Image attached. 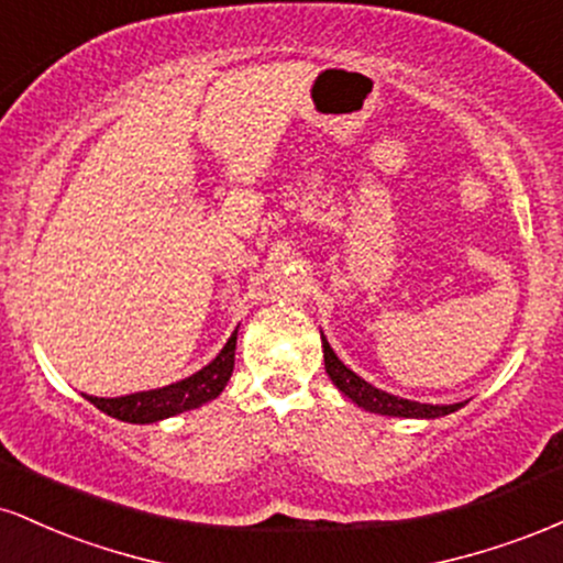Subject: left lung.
Listing matches in <instances>:
<instances>
[{
  "mask_svg": "<svg viewBox=\"0 0 563 563\" xmlns=\"http://www.w3.org/2000/svg\"><path fill=\"white\" fill-rule=\"evenodd\" d=\"M322 352H325V373L331 376L333 384L339 386V389L344 391L354 405H360L367 412H378V416H399V418H439V416H450V412H455L457 407H463L461 402L455 405L412 402V399L394 397L389 391L376 389V386L367 384V380L360 378L357 373L349 371V367L335 357V352L325 341V335H322Z\"/></svg>",
  "mask_w": 563,
  "mask_h": 563,
  "instance_id": "obj_1",
  "label": "left lung"
}]
</instances>
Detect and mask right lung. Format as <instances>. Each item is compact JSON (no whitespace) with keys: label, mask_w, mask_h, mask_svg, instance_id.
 <instances>
[{"label":"right lung","mask_w":563,"mask_h":563,"mask_svg":"<svg viewBox=\"0 0 563 563\" xmlns=\"http://www.w3.org/2000/svg\"><path fill=\"white\" fill-rule=\"evenodd\" d=\"M235 341L238 331L230 335V341L224 344L222 352L217 354L214 363H209L203 371L192 373L190 378L177 380V384L164 386V389L153 391H137L126 394V397H87L97 410H102L106 416L119 418L126 423H156L164 418L177 416V412L192 410L200 407L222 394L224 386L232 376V365H235Z\"/></svg>","instance_id":"add662e5"}]
</instances>
